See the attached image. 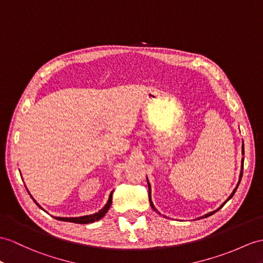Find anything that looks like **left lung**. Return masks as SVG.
I'll list each match as a JSON object with an SVG mask.
<instances>
[{"label": "left lung", "instance_id": "8db88e82", "mask_svg": "<svg viewBox=\"0 0 263 263\" xmlns=\"http://www.w3.org/2000/svg\"><path fill=\"white\" fill-rule=\"evenodd\" d=\"M242 155H245V145L242 144ZM243 162H245V158H242V161H241V173H240V177H239V182H238V184H236V186H235V189L233 190V192L231 194H230V196L227 198V201L224 202L222 205L219 208V209H216V210H214V211H212V212H209V213H206V214H204L203 216H200V217H197L196 220H200V219H204V217H208V216H211V215H213L215 212H217V211H219L221 208H223V205L224 204H226L229 200H231L232 198V196L234 195V193H235V191H236V189H238V186H239V184H240V182H241V178H242V172H243ZM146 180H147V184H148V197H149V203H151V206H152V209L155 211V212H157L158 214H161L158 212V211L156 210V208L154 206V204H153V201H152V186H151V184H149V182H148V178L146 177ZM166 217V216H165Z\"/></svg>", "mask_w": 263, "mask_h": 263}]
</instances>
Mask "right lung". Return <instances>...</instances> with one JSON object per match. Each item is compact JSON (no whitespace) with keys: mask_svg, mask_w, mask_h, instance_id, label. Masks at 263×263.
<instances>
[{"mask_svg":"<svg viewBox=\"0 0 263 263\" xmlns=\"http://www.w3.org/2000/svg\"><path fill=\"white\" fill-rule=\"evenodd\" d=\"M29 192V191H28ZM112 193H114V191L111 192L110 193V195H109V198H108V201H107V203H106V205L102 208L101 210H99L98 212H96V213H93V214H90V215H83V216H76V217H61V216H53L54 219H57V220H59V221H65V222H72V223H79V224H88V223H92V222H96V221H99L100 219H102V217H104L105 215H106V213L108 212V210L110 209V205H111V203H112ZM29 194H30V192H29ZM30 196H31V198L32 200L34 201V203L36 204L37 206H39L41 210H43L40 205H39V203H37L34 198H33V196H32L31 194H30ZM44 211V210H43ZM47 212V211H46ZM48 213V212H47Z\"/></svg>","mask_w":263,"mask_h":263,"instance_id":"right-lung-1","label":"right lung"}]
</instances>
